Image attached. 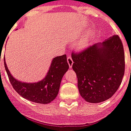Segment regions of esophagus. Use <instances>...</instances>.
<instances>
[{
  "instance_id": "34e87169",
  "label": "esophagus",
  "mask_w": 131,
  "mask_h": 131,
  "mask_svg": "<svg viewBox=\"0 0 131 131\" xmlns=\"http://www.w3.org/2000/svg\"><path fill=\"white\" fill-rule=\"evenodd\" d=\"M67 62H68V64L69 66V68H72L73 64V60L72 59V57L70 55L67 57Z\"/></svg>"
}]
</instances>
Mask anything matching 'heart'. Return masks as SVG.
<instances>
[{"label": "heart", "instance_id": "heart-1", "mask_svg": "<svg viewBox=\"0 0 131 131\" xmlns=\"http://www.w3.org/2000/svg\"><path fill=\"white\" fill-rule=\"evenodd\" d=\"M86 45H87V41L85 40H84V41H80V43H78V47L79 48H83Z\"/></svg>", "mask_w": 131, "mask_h": 131}]
</instances>
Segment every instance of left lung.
I'll return each mask as SVG.
<instances>
[{
	"instance_id": "obj_1",
	"label": "left lung",
	"mask_w": 131,
	"mask_h": 131,
	"mask_svg": "<svg viewBox=\"0 0 131 131\" xmlns=\"http://www.w3.org/2000/svg\"><path fill=\"white\" fill-rule=\"evenodd\" d=\"M100 44L72 53L80 93L92 103H101L113 95L125 72V54L120 37L115 35Z\"/></svg>"
}]
</instances>
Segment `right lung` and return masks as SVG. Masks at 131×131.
<instances>
[{
    "label": "right lung",
    "instance_id": "obj_1",
    "mask_svg": "<svg viewBox=\"0 0 131 131\" xmlns=\"http://www.w3.org/2000/svg\"><path fill=\"white\" fill-rule=\"evenodd\" d=\"M4 66L13 89L24 98L41 104L49 103L56 98L62 77L69 69L67 55L57 57L53 59L49 71L43 80L36 83H24L11 76L5 61Z\"/></svg>",
    "mask_w": 131,
    "mask_h": 131
}]
</instances>
